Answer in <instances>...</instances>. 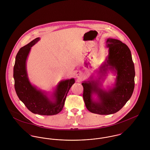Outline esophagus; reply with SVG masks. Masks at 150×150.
<instances>
[{"mask_svg": "<svg viewBox=\"0 0 150 150\" xmlns=\"http://www.w3.org/2000/svg\"><path fill=\"white\" fill-rule=\"evenodd\" d=\"M76 76L77 77V78H80V77L81 76V72H77L76 74Z\"/></svg>", "mask_w": 150, "mask_h": 150, "instance_id": "34e87169", "label": "esophagus"}]
</instances>
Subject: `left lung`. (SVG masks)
I'll use <instances>...</instances> for the list:
<instances>
[{"label": "left lung", "mask_w": 150, "mask_h": 150, "mask_svg": "<svg viewBox=\"0 0 150 150\" xmlns=\"http://www.w3.org/2000/svg\"><path fill=\"white\" fill-rule=\"evenodd\" d=\"M108 55L100 72L105 76L108 70L114 71L117 77L114 86L107 91L100 88V83L84 81L83 99L86 108L91 112L108 115L121 110L130 98L134 88V66L128 47L120 40L108 38L106 40ZM93 94L98 96L94 100Z\"/></svg>", "instance_id": "obj_1"}]
</instances>
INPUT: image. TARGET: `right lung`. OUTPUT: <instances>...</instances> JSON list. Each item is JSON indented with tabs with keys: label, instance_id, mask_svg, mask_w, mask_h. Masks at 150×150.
Wrapping results in <instances>:
<instances>
[{
	"label": "right lung",
	"instance_id": "right-lung-1",
	"mask_svg": "<svg viewBox=\"0 0 150 150\" xmlns=\"http://www.w3.org/2000/svg\"><path fill=\"white\" fill-rule=\"evenodd\" d=\"M39 40V38H36L18 52L13 70L14 87L20 100L32 112L52 115L58 114L63 109L67 94L75 80L71 79L59 82L52 98H49L46 93L30 84L26 71V59L31 47Z\"/></svg>",
	"mask_w": 150,
	"mask_h": 150
}]
</instances>
